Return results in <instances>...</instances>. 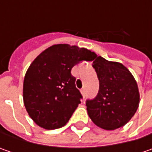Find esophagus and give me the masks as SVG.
Masks as SVG:
<instances>
[{
  "mask_svg": "<svg viewBox=\"0 0 152 152\" xmlns=\"http://www.w3.org/2000/svg\"><path fill=\"white\" fill-rule=\"evenodd\" d=\"M81 94H82V96H83L84 97H85L86 96V92H85V89H84V88H83V89H81Z\"/></svg>",
  "mask_w": 152,
  "mask_h": 152,
  "instance_id": "esophagus-1",
  "label": "esophagus"
}]
</instances>
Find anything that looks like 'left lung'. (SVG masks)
<instances>
[{"label": "left lung", "instance_id": "1", "mask_svg": "<svg viewBox=\"0 0 152 152\" xmlns=\"http://www.w3.org/2000/svg\"><path fill=\"white\" fill-rule=\"evenodd\" d=\"M92 67L99 79V91L86 101L92 122L107 130L123 127L131 119L140 103L138 85L132 73L122 63L96 56Z\"/></svg>", "mask_w": 152, "mask_h": 152}]
</instances>
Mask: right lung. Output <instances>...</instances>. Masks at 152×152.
Here are the masks:
<instances>
[{
    "instance_id": "1",
    "label": "right lung",
    "mask_w": 152,
    "mask_h": 152,
    "mask_svg": "<svg viewBox=\"0 0 152 152\" xmlns=\"http://www.w3.org/2000/svg\"><path fill=\"white\" fill-rule=\"evenodd\" d=\"M96 54L85 48L54 45L34 60L23 81V102L34 122L45 129L64 126L83 98L76 88L73 67L93 61Z\"/></svg>"
}]
</instances>
